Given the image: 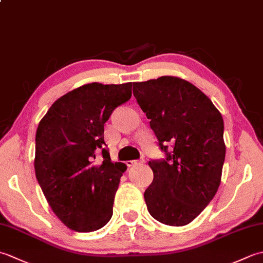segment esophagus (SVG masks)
I'll return each mask as SVG.
<instances>
[{"label": "esophagus", "mask_w": 263, "mask_h": 263, "mask_svg": "<svg viewBox=\"0 0 263 263\" xmlns=\"http://www.w3.org/2000/svg\"><path fill=\"white\" fill-rule=\"evenodd\" d=\"M143 163H144V159L142 158V159H139V160H127L126 165L128 167H131V166H135V165H138V164H143Z\"/></svg>", "instance_id": "34e87169"}]
</instances>
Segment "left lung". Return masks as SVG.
<instances>
[{
    "label": "left lung",
    "mask_w": 263,
    "mask_h": 263,
    "mask_svg": "<svg viewBox=\"0 0 263 263\" xmlns=\"http://www.w3.org/2000/svg\"><path fill=\"white\" fill-rule=\"evenodd\" d=\"M133 95L166 155L149 161L154 172L144 192L149 214L165 225H187L219 187L224 120L200 89L176 77L133 82Z\"/></svg>",
    "instance_id": "1"
}]
</instances>
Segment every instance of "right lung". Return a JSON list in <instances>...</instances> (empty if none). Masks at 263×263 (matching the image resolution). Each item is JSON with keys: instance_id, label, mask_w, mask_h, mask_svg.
Here are the masks:
<instances>
[{"instance_id": "1", "label": "right lung", "mask_w": 263, "mask_h": 263, "mask_svg": "<svg viewBox=\"0 0 263 263\" xmlns=\"http://www.w3.org/2000/svg\"><path fill=\"white\" fill-rule=\"evenodd\" d=\"M132 82L88 83L59 98L39 122L35 172L48 204L72 231L104 227L113 215L123 163H111L104 124L132 96ZM100 151L103 159L97 163Z\"/></svg>"}]
</instances>
